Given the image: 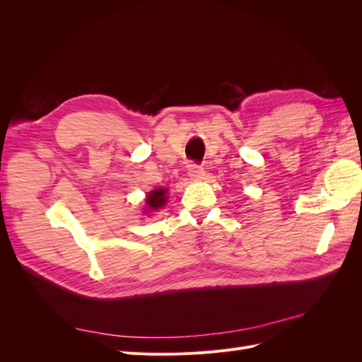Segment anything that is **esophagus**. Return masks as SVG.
Listing matches in <instances>:
<instances>
[{
  "label": "esophagus",
  "instance_id": "esophagus-1",
  "mask_svg": "<svg viewBox=\"0 0 362 362\" xmlns=\"http://www.w3.org/2000/svg\"><path fill=\"white\" fill-rule=\"evenodd\" d=\"M189 175H190L192 180L199 181V180H202L205 177V170H204L202 166H199V164H190Z\"/></svg>",
  "mask_w": 362,
  "mask_h": 362
}]
</instances>
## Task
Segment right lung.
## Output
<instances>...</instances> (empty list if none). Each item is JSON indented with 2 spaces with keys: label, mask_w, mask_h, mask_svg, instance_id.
Here are the masks:
<instances>
[{
  "label": "right lung",
  "mask_w": 362,
  "mask_h": 362,
  "mask_svg": "<svg viewBox=\"0 0 362 362\" xmlns=\"http://www.w3.org/2000/svg\"><path fill=\"white\" fill-rule=\"evenodd\" d=\"M164 204H166V190L164 189H157L152 190L148 198H146V205L149 210H158Z\"/></svg>",
  "instance_id": "obj_1"
}]
</instances>
